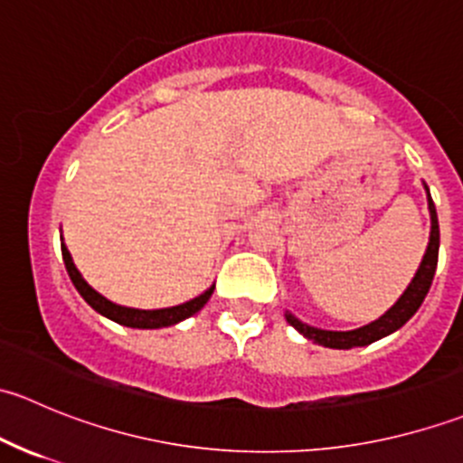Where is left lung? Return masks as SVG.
<instances>
[{
	"instance_id": "8db88e82",
	"label": "left lung",
	"mask_w": 463,
	"mask_h": 463,
	"mask_svg": "<svg viewBox=\"0 0 463 463\" xmlns=\"http://www.w3.org/2000/svg\"><path fill=\"white\" fill-rule=\"evenodd\" d=\"M428 190V185H426ZM428 210H430V241H428L426 255H423L421 266L414 273L412 282L410 287L405 288L403 296L396 300V305L392 309H387L381 318L370 322V325L361 326V329L354 331H326V329H318V326H309L305 322H300L293 314L287 311V322L291 326H296L305 338L314 340V343L322 345V347H331V349H352V347H363V345L376 343V340L385 338L390 335L392 331L401 329L421 307L423 298L428 296L430 291V284L434 278V270H437V260H439V222H437V210H434L432 197L428 193Z\"/></svg>"
}]
</instances>
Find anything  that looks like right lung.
Here are the masks:
<instances>
[{
  "instance_id": "obj_1",
  "label": "right lung",
  "mask_w": 463,
  "mask_h": 463,
  "mask_svg": "<svg viewBox=\"0 0 463 463\" xmlns=\"http://www.w3.org/2000/svg\"><path fill=\"white\" fill-rule=\"evenodd\" d=\"M62 260H64V266H67V273L69 278H71L73 287L78 288V293L85 298V302L91 307V309H96L98 314L105 316V318L118 322V325L134 326V329H161V326H170V325H176V322L190 318V316H194L197 311H202V307L210 300V296H213L214 291V284H213V287H210L208 291H203L202 296L193 298V300L184 302V305L167 307V309H154V311L132 309V307H120L116 305V302L107 300V298L100 296L96 288L89 287L85 278L80 275V270H78L76 264H73L71 253H69V249L64 246V241H62Z\"/></svg>"
}]
</instances>
